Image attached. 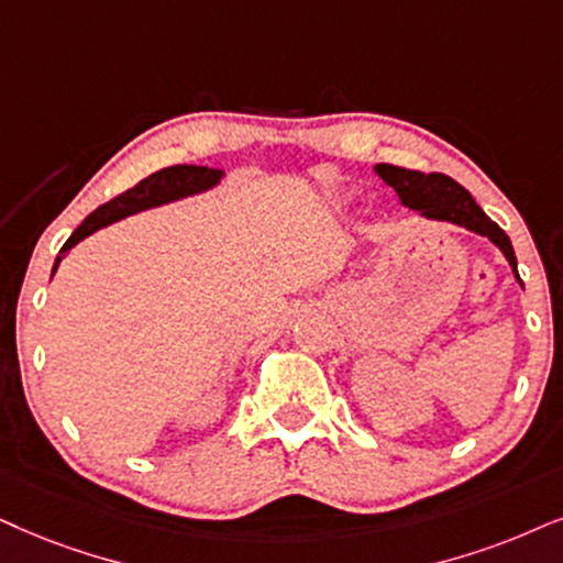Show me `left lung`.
<instances>
[{
    "label": "left lung",
    "instance_id": "8db88e82",
    "mask_svg": "<svg viewBox=\"0 0 563 563\" xmlns=\"http://www.w3.org/2000/svg\"><path fill=\"white\" fill-rule=\"evenodd\" d=\"M374 170L387 187L397 191L405 208L421 212V218L439 220V223L462 225V229L486 236L490 244L499 246L511 273L519 280L517 257L509 236L481 210V205H475L473 195L462 184L444 174H421V170L389 166V163H376ZM519 286H522V280H519Z\"/></svg>",
    "mask_w": 563,
    "mask_h": 563
}]
</instances>
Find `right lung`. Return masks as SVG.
<instances>
[{"label": "right lung", "mask_w": 563, "mask_h": 563, "mask_svg": "<svg viewBox=\"0 0 563 563\" xmlns=\"http://www.w3.org/2000/svg\"><path fill=\"white\" fill-rule=\"evenodd\" d=\"M220 179H223V170L220 168H208V166H168L155 170V174L142 179L140 184H134L132 189H126L124 195L113 197L111 202L101 205L98 210H92L88 218L77 225L73 236L67 239V244L62 246L59 257L54 262L52 277L59 267V262L64 260V254L69 252L75 244H80L82 239H88L90 233L106 229V225L117 223V220L130 218L134 212L151 210V208H161V205L176 202V199L199 195V191H208L212 187H218Z\"/></svg>", "instance_id": "add662e5"}]
</instances>
